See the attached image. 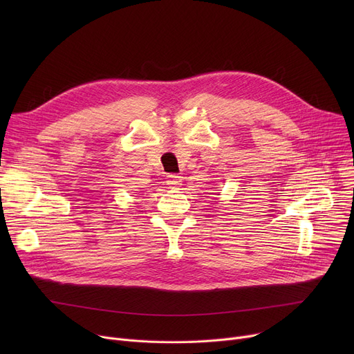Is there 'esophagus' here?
Instances as JSON below:
<instances>
[{
  "instance_id": "obj_1",
  "label": "esophagus",
  "mask_w": 354,
  "mask_h": 354,
  "mask_svg": "<svg viewBox=\"0 0 354 354\" xmlns=\"http://www.w3.org/2000/svg\"><path fill=\"white\" fill-rule=\"evenodd\" d=\"M167 180H166V183L169 185V188L171 189H178L179 187H180V182H182V179H180V176H178V175H167V178H166Z\"/></svg>"
}]
</instances>
